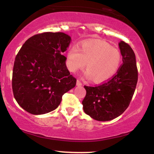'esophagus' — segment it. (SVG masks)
<instances>
[{
	"mask_svg": "<svg viewBox=\"0 0 154 154\" xmlns=\"http://www.w3.org/2000/svg\"><path fill=\"white\" fill-rule=\"evenodd\" d=\"M82 85V82H81L80 81L77 79V86H81V85Z\"/></svg>",
	"mask_w": 154,
	"mask_h": 154,
	"instance_id": "obj_1",
	"label": "esophagus"
}]
</instances>
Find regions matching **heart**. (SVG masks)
I'll list each match as a JSON object with an SVG mask.
<instances>
[{
	"label": "heart",
	"mask_w": 154,
	"mask_h": 154,
	"mask_svg": "<svg viewBox=\"0 0 154 154\" xmlns=\"http://www.w3.org/2000/svg\"><path fill=\"white\" fill-rule=\"evenodd\" d=\"M122 61L119 49L102 41L84 42L79 48L73 46L67 53L69 70L76 72L85 66V76L95 82H103L116 75Z\"/></svg>",
	"instance_id": "heart-1"
}]
</instances>
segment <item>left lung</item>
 <instances>
[{"mask_svg":"<svg viewBox=\"0 0 154 154\" xmlns=\"http://www.w3.org/2000/svg\"><path fill=\"white\" fill-rule=\"evenodd\" d=\"M123 63L112 78L96 87L84 86L82 103L85 113L97 121H110L128 109L137 82L135 55L124 41L119 43Z\"/></svg>","mask_w":154,"mask_h":154,"instance_id":"8db88e82","label":"left lung"}]
</instances>
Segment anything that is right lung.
<instances>
[{
  "label": "right lung",
  "instance_id": "obj_1",
  "mask_svg": "<svg viewBox=\"0 0 154 154\" xmlns=\"http://www.w3.org/2000/svg\"><path fill=\"white\" fill-rule=\"evenodd\" d=\"M71 37L63 32H44L31 37L15 58L12 89L18 104L35 115L55 110L76 79L66 66Z\"/></svg>",
  "mask_w": 154,
  "mask_h": 154
}]
</instances>
